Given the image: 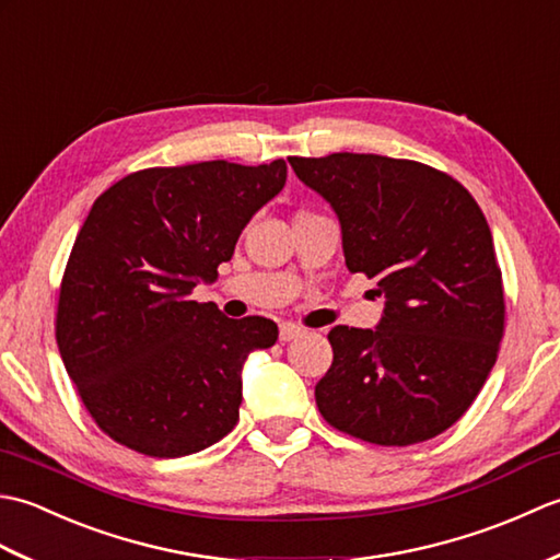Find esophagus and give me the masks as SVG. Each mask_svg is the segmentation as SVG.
<instances>
[{
    "instance_id": "obj_1",
    "label": "esophagus",
    "mask_w": 560,
    "mask_h": 560,
    "mask_svg": "<svg viewBox=\"0 0 560 560\" xmlns=\"http://www.w3.org/2000/svg\"><path fill=\"white\" fill-rule=\"evenodd\" d=\"M305 335V329L295 323H281L279 325V339L281 341H291V339H299Z\"/></svg>"
}]
</instances>
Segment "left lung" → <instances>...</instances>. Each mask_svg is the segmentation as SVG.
<instances>
[{"label":"left lung","mask_w":560,"mask_h":560,"mask_svg":"<svg viewBox=\"0 0 560 560\" xmlns=\"http://www.w3.org/2000/svg\"><path fill=\"white\" fill-rule=\"evenodd\" d=\"M341 223L351 273L385 295L375 329L337 325L319 413L365 443L440 435L477 399L505 329L503 277L483 211L455 177L377 153L289 159Z\"/></svg>","instance_id":"obj_1"}]
</instances>
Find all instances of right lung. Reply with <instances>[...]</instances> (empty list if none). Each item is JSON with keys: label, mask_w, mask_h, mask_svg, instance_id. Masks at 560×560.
Masks as SVG:
<instances>
[{"label": "right lung", "mask_w": 560, "mask_h": 560, "mask_svg": "<svg viewBox=\"0 0 560 560\" xmlns=\"http://www.w3.org/2000/svg\"><path fill=\"white\" fill-rule=\"evenodd\" d=\"M287 161L144 168L93 201L59 287L55 337L105 435L149 457H185L233 431L241 371L269 349L267 317L192 301L233 257L255 211L281 192Z\"/></svg>", "instance_id": "1"}]
</instances>
